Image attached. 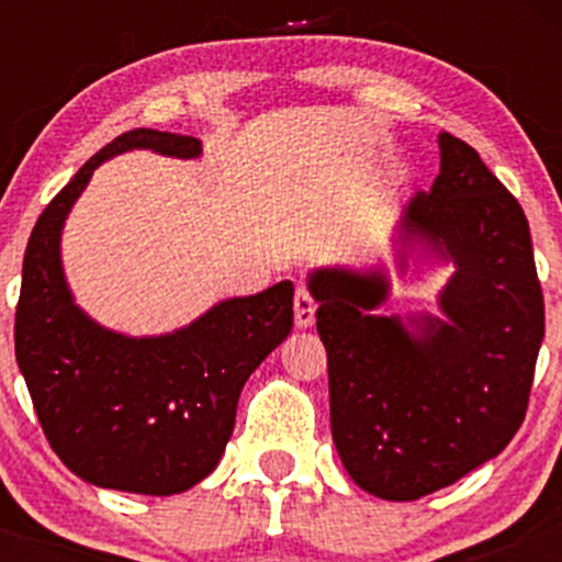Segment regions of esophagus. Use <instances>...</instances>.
<instances>
[{
  "label": "esophagus",
  "instance_id": "obj_1",
  "mask_svg": "<svg viewBox=\"0 0 562 562\" xmlns=\"http://www.w3.org/2000/svg\"><path fill=\"white\" fill-rule=\"evenodd\" d=\"M295 325L301 327V330H306V327L314 325V312H317V301H314V295L308 293L306 288H299L295 290Z\"/></svg>",
  "mask_w": 562,
  "mask_h": 562
}]
</instances>
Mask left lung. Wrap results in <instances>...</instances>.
Listing matches in <instances>:
<instances>
[{"label":"left lung","instance_id":"8db88e82","mask_svg":"<svg viewBox=\"0 0 562 562\" xmlns=\"http://www.w3.org/2000/svg\"><path fill=\"white\" fill-rule=\"evenodd\" d=\"M441 173L402 216L398 267L420 243L457 272L438 295L443 317L367 314L389 277L317 269V333L327 351L330 425L340 460L364 492L412 502L460 481L513 441L528 409L544 295L520 203L468 142L438 134Z\"/></svg>","mask_w":562,"mask_h":562}]
</instances>
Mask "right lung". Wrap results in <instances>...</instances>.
<instances>
[{
	"label": "right lung",
	"mask_w": 562,
	"mask_h": 562,
	"mask_svg": "<svg viewBox=\"0 0 562 562\" xmlns=\"http://www.w3.org/2000/svg\"><path fill=\"white\" fill-rule=\"evenodd\" d=\"M137 147L173 158L203 150L195 137L132 128L49 200L25 248L15 357L44 436L70 473L169 496L218 465L245 380L293 330V282L216 303L158 338H126L89 319L63 277V222L97 166Z\"/></svg>",
	"instance_id": "obj_1"
}]
</instances>
